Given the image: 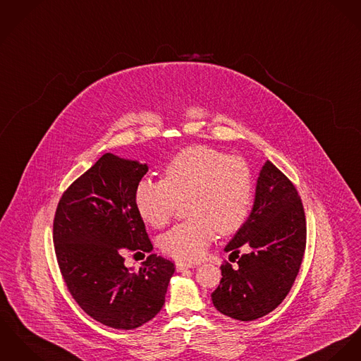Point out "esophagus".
I'll return each instance as SVG.
<instances>
[{
    "label": "esophagus",
    "mask_w": 361,
    "mask_h": 361,
    "mask_svg": "<svg viewBox=\"0 0 361 361\" xmlns=\"http://www.w3.org/2000/svg\"><path fill=\"white\" fill-rule=\"evenodd\" d=\"M175 266H176V271H182V270H185V269H193V267H196L195 264L186 262H176Z\"/></svg>",
    "instance_id": "1"
}]
</instances>
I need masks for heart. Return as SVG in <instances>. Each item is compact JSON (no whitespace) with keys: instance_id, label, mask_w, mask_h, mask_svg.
I'll use <instances>...</instances> for the list:
<instances>
[{"instance_id":"heart-1","label":"heart","mask_w":361,"mask_h":361,"mask_svg":"<svg viewBox=\"0 0 361 361\" xmlns=\"http://www.w3.org/2000/svg\"><path fill=\"white\" fill-rule=\"evenodd\" d=\"M252 173L248 164L209 146H190L164 166V179L143 178L135 189L140 216L153 228H163L185 201L188 221L160 237L163 252L182 262L200 259L218 231L240 229L251 211Z\"/></svg>"}]
</instances>
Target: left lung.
<instances>
[{
	"label": "left lung",
	"mask_w": 361,
	"mask_h": 361,
	"mask_svg": "<svg viewBox=\"0 0 361 361\" xmlns=\"http://www.w3.org/2000/svg\"><path fill=\"white\" fill-rule=\"evenodd\" d=\"M306 247L302 201L291 180L269 160L259 172L252 211L225 251L237 267L221 266L212 303L222 314L251 322L274 310L295 281ZM243 247L246 254L238 257Z\"/></svg>",
	"instance_id": "8db88e82"
}]
</instances>
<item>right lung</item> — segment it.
<instances>
[{
	"label": "right lung",
	"mask_w": 361,
	"mask_h": 361,
	"mask_svg": "<svg viewBox=\"0 0 361 361\" xmlns=\"http://www.w3.org/2000/svg\"><path fill=\"white\" fill-rule=\"evenodd\" d=\"M146 163L103 154L61 198L54 219L56 259L81 309L107 327L133 329L163 307L173 263L152 254L135 271L124 254L152 252L135 204Z\"/></svg>",
	"instance_id": "obj_1"
}]
</instances>
